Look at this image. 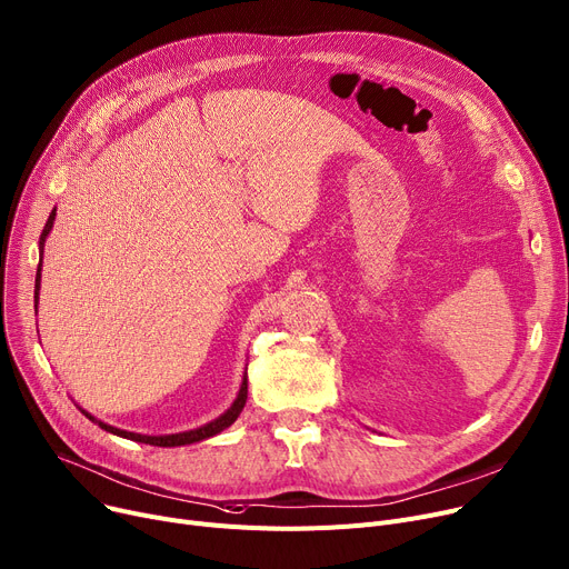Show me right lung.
<instances>
[{
	"label": "right lung",
	"instance_id": "1",
	"mask_svg": "<svg viewBox=\"0 0 569 569\" xmlns=\"http://www.w3.org/2000/svg\"><path fill=\"white\" fill-rule=\"evenodd\" d=\"M54 214H57V210H52L50 212V217H48V223H46V229H43V233H41V262H43V244H46V238H48V233L52 231V223H54ZM41 262H38V270H36V290H33V297H36V307H38V290H41ZM244 402H247V372H244V380H242V387H240V393H238V398H236V402L226 409L219 419H214V421H210V423H206V426H201V428H197V430H189V432H178V435H160V437H148V435H137V432H126V430H119V428H111V426H107V423H102V421H96L91 413H87L84 409H82V413H87L91 421H96L102 430H107V432H111V435H119V437H126V439H132V441H139V443H150V446H184V443H194V441H201V439H208V437H214V435H219L221 430H226L229 428L238 416H240V411H242V407H244Z\"/></svg>",
	"mask_w": 569,
	"mask_h": 569
}]
</instances>
